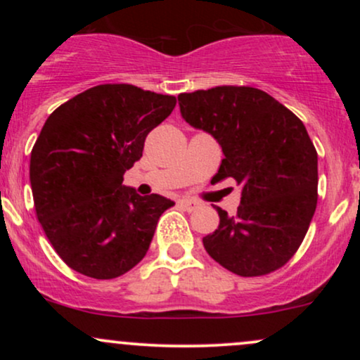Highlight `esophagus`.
<instances>
[{
    "instance_id": "obj_1",
    "label": "esophagus",
    "mask_w": 360,
    "mask_h": 360,
    "mask_svg": "<svg viewBox=\"0 0 360 360\" xmlns=\"http://www.w3.org/2000/svg\"><path fill=\"white\" fill-rule=\"evenodd\" d=\"M181 206H183L184 210H188V212H193L198 206V203L194 200H181Z\"/></svg>"
}]
</instances>
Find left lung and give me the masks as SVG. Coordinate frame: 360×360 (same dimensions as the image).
Listing matches in <instances>:
<instances>
[{
    "label": "left lung",
    "mask_w": 360,
    "mask_h": 360,
    "mask_svg": "<svg viewBox=\"0 0 360 360\" xmlns=\"http://www.w3.org/2000/svg\"><path fill=\"white\" fill-rule=\"evenodd\" d=\"M189 125L220 143L213 179L242 186L235 217L218 208L210 257L243 278L279 269L303 242L316 208L318 155L303 122L264 91L218 86L177 96Z\"/></svg>",
    "instance_id": "left-lung-1"
}]
</instances>
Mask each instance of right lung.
Returning <instances> with one entry per match:
<instances>
[{
	"label": "right lung",
	"instance_id": "right-lung-1",
	"mask_svg": "<svg viewBox=\"0 0 360 360\" xmlns=\"http://www.w3.org/2000/svg\"><path fill=\"white\" fill-rule=\"evenodd\" d=\"M176 98L131 84L94 86L60 105L37 139L30 184L37 218L59 257L94 279H113L147 254L174 201L140 196L123 174Z\"/></svg>",
	"mask_w": 360,
	"mask_h": 360
}]
</instances>
